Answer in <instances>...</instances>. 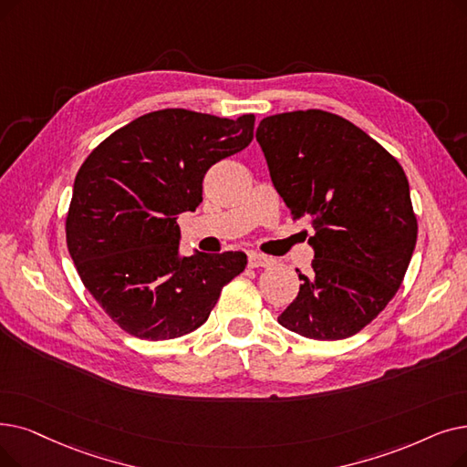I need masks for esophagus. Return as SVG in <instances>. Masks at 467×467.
Returning a JSON list of instances; mask_svg holds the SVG:
<instances>
[{
  "mask_svg": "<svg viewBox=\"0 0 467 467\" xmlns=\"http://www.w3.org/2000/svg\"><path fill=\"white\" fill-rule=\"evenodd\" d=\"M273 263L271 257L263 255V254H257V252H250L248 254V265L250 267H269Z\"/></svg>",
  "mask_w": 467,
  "mask_h": 467,
  "instance_id": "obj_1",
  "label": "esophagus"
}]
</instances>
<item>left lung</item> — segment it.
<instances>
[{"label":"left lung","instance_id":"obj_1","mask_svg":"<svg viewBox=\"0 0 467 467\" xmlns=\"http://www.w3.org/2000/svg\"><path fill=\"white\" fill-rule=\"evenodd\" d=\"M257 143L294 219L306 217L315 252L299 294L278 322L303 337L346 339L397 294L418 223L399 161L349 119L296 110L259 121Z\"/></svg>","mask_w":467,"mask_h":467}]
</instances>
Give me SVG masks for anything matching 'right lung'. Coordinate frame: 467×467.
I'll return each instance as SVG.
<instances>
[{
    "instance_id": "add662e5",
    "label": "right lung",
    "mask_w": 467,
    "mask_h": 467,
    "mask_svg": "<svg viewBox=\"0 0 467 467\" xmlns=\"http://www.w3.org/2000/svg\"><path fill=\"white\" fill-rule=\"evenodd\" d=\"M254 124V114L149 112L107 137L79 168L67 244L84 286L119 328L152 341L185 336L244 271L242 252L181 255L177 217L196 210L213 164L252 143Z\"/></svg>"
}]
</instances>
